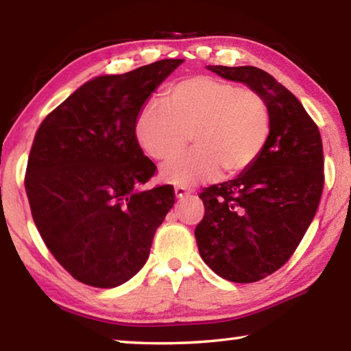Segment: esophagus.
Returning a JSON list of instances; mask_svg holds the SVG:
<instances>
[{"mask_svg": "<svg viewBox=\"0 0 351 351\" xmlns=\"http://www.w3.org/2000/svg\"><path fill=\"white\" fill-rule=\"evenodd\" d=\"M192 193L190 192V189H187V187H184V186H178V187H175V197L180 199V198H186V197H189V195Z\"/></svg>", "mask_w": 351, "mask_h": 351, "instance_id": "obj_1", "label": "esophagus"}]
</instances>
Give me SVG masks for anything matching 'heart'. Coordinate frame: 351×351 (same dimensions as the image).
<instances>
[{
    "mask_svg": "<svg viewBox=\"0 0 351 351\" xmlns=\"http://www.w3.org/2000/svg\"><path fill=\"white\" fill-rule=\"evenodd\" d=\"M167 104L148 102L136 121V138L156 159H169L187 145L195 148L162 165L165 182L193 186L219 175H237L263 150L269 112L252 88L210 75L182 80L167 94Z\"/></svg>",
    "mask_w": 351,
    "mask_h": 351,
    "instance_id": "b5f03b06",
    "label": "heart"
}]
</instances>
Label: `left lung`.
<instances>
[{"label": "left lung", "mask_w": 351, "mask_h": 351, "mask_svg": "<svg viewBox=\"0 0 351 351\" xmlns=\"http://www.w3.org/2000/svg\"><path fill=\"white\" fill-rule=\"evenodd\" d=\"M245 83L265 100L269 134L235 180L204 189L195 229L201 258L235 283H252L287 263L316 215L324 189V150L316 123L293 93L255 66H207Z\"/></svg>", "instance_id": "8db88e82"}]
</instances>
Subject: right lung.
Listing matches in <instances>:
<instances>
[{"label":"right lung","mask_w":351,"mask_h":351,"mask_svg":"<svg viewBox=\"0 0 351 351\" xmlns=\"http://www.w3.org/2000/svg\"><path fill=\"white\" fill-rule=\"evenodd\" d=\"M182 62L165 58L88 80L37 130L27 199L45 245L75 280L114 288L145 265L175 192L171 186L139 190L156 165L136 138V119Z\"/></svg>","instance_id":"obj_1"}]
</instances>
